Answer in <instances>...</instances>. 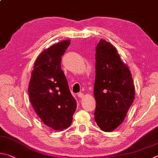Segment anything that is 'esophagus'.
<instances>
[{
  "instance_id": "esophagus-1",
  "label": "esophagus",
  "mask_w": 158,
  "mask_h": 158,
  "mask_svg": "<svg viewBox=\"0 0 158 158\" xmlns=\"http://www.w3.org/2000/svg\"><path fill=\"white\" fill-rule=\"evenodd\" d=\"M77 97H80V98H82V97H84V94L81 93H79L78 94H77Z\"/></svg>"
}]
</instances>
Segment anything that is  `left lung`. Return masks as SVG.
I'll list each match as a JSON object with an SVG mask.
<instances>
[{
	"instance_id": "obj_1",
	"label": "left lung",
	"mask_w": 158,
	"mask_h": 158,
	"mask_svg": "<svg viewBox=\"0 0 158 158\" xmlns=\"http://www.w3.org/2000/svg\"><path fill=\"white\" fill-rule=\"evenodd\" d=\"M95 60L94 120L101 130L111 132L127 116L135 99V86L128 65L106 40L97 44Z\"/></svg>"
}]
</instances>
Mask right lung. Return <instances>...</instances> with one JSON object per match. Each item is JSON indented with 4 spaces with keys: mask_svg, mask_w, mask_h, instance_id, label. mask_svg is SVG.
I'll return each instance as SVG.
<instances>
[{
    "mask_svg": "<svg viewBox=\"0 0 158 158\" xmlns=\"http://www.w3.org/2000/svg\"><path fill=\"white\" fill-rule=\"evenodd\" d=\"M70 44L65 40L44 50L37 57L28 88L34 110L44 124L55 131L70 127L77 102L64 72L61 56Z\"/></svg>",
    "mask_w": 158,
    "mask_h": 158,
    "instance_id": "1",
    "label": "right lung"
}]
</instances>
